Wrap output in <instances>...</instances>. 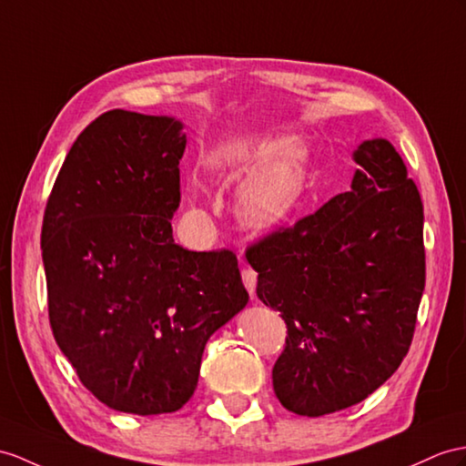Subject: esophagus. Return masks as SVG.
Here are the masks:
<instances>
[{
  "mask_svg": "<svg viewBox=\"0 0 466 466\" xmlns=\"http://www.w3.org/2000/svg\"><path fill=\"white\" fill-rule=\"evenodd\" d=\"M243 282L245 287L248 290V294H251V299H255V289H257V272L253 268H243Z\"/></svg>",
  "mask_w": 466,
  "mask_h": 466,
  "instance_id": "esophagus-1",
  "label": "esophagus"
}]
</instances>
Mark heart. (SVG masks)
<instances>
[{
    "label": "heart",
    "instance_id": "1",
    "mask_svg": "<svg viewBox=\"0 0 466 466\" xmlns=\"http://www.w3.org/2000/svg\"><path fill=\"white\" fill-rule=\"evenodd\" d=\"M309 150L302 142L237 136L209 156V166L229 176H246L239 189L241 218L253 227H275L299 206L306 186Z\"/></svg>",
    "mask_w": 466,
    "mask_h": 466
}]
</instances>
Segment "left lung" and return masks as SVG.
<instances>
[{"label": "left lung", "mask_w": 466, "mask_h": 466, "mask_svg": "<svg viewBox=\"0 0 466 466\" xmlns=\"http://www.w3.org/2000/svg\"><path fill=\"white\" fill-rule=\"evenodd\" d=\"M350 191L247 248L257 297L287 322L272 388L289 411L364 401L410 351L425 289L423 203L395 147L358 146Z\"/></svg>", "instance_id": "obj_1"}]
</instances>
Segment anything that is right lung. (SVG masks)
<instances>
[{"instance_id":"obj_1","label":"right lung","mask_w":466,"mask_h":466,"mask_svg":"<svg viewBox=\"0 0 466 466\" xmlns=\"http://www.w3.org/2000/svg\"><path fill=\"white\" fill-rule=\"evenodd\" d=\"M181 128L105 112L78 134L45 208L53 336L85 388L124 413L181 410L209 336L248 300L233 251L174 241Z\"/></svg>"}]
</instances>
